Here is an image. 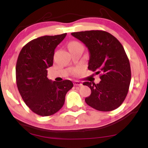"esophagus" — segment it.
<instances>
[{
  "mask_svg": "<svg viewBox=\"0 0 148 148\" xmlns=\"http://www.w3.org/2000/svg\"><path fill=\"white\" fill-rule=\"evenodd\" d=\"M74 85L75 86H82V84L80 82L78 81H74Z\"/></svg>",
  "mask_w": 148,
  "mask_h": 148,
  "instance_id": "34e87169",
  "label": "esophagus"
}]
</instances>
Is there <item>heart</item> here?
I'll list each match as a JSON object with an SVG mask.
<instances>
[{
    "mask_svg": "<svg viewBox=\"0 0 148 148\" xmlns=\"http://www.w3.org/2000/svg\"><path fill=\"white\" fill-rule=\"evenodd\" d=\"M69 47L70 48H71V47H82V45L77 43V42H72V43L69 45ZM83 48V47H82Z\"/></svg>",
    "mask_w": 148,
    "mask_h": 148,
    "instance_id": "1",
    "label": "heart"
}]
</instances>
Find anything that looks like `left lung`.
I'll list each match as a JSON object with an SVG mask.
<instances>
[{
	"mask_svg": "<svg viewBox=\"0 0 148 148\" xmlns=\"http://www.w3.org/2000/svg\"><path fill=\"white\" fill-rule=\"evenodd\" d=\"M71 34L88 49L89 70L101 74L99 84H83L91 90L85 101L99 111L117 108L126 98L131 79V66L123 47L116 37L106 31H87Z\"/></svg>",
	"mask_w": 148,
	"mask_h": 148,
	"instance_id": "1",
	"label": "left lung"
}]
</instances>
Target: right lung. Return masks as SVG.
<instances>
[{
    "mask_svg": "<svg viewBox=\"0 0 148 148\" xmlns=\"http://www.w3.org/2000/svg\"><path fill=\"white\" fill-rule=\"evenodd\" d=\"M66 36L64 33L32 40L23 47L17 58V89L27 106L39 116L58 112L64 105L66 92L73 87L71 80L52 82L47 77V69L53 65L55 49Z\"/></svg>",
    "mask_w": 148,
    "mask_h": 148,
    "instance_id": "1",
    "label": "right lung"
}]
</instances>
